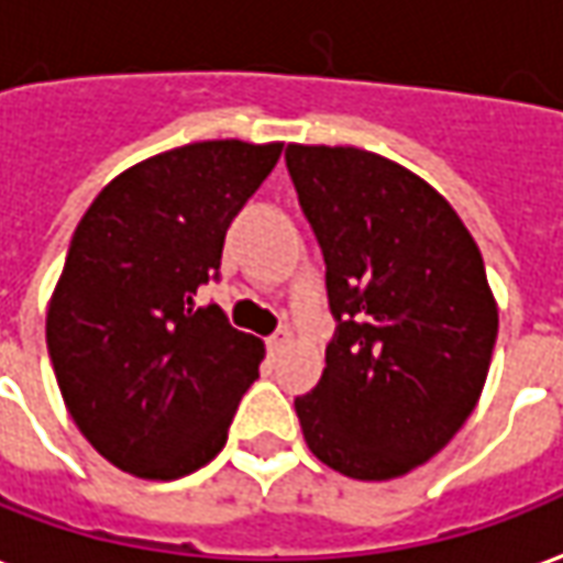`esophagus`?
Segmentation results:
<instances>
[{"mask_svg": "<svg viewBox=\"0 0 563 563\" xmlns=\"http://www.w3.org/2000/svg\"><path fill=\"white\" fill-rule=\"evenodd\" d=\"M265 344H268L271 356H274V353H280V350L289 344V329H277V332H274V335H271Z\"/></svg>", "mask_w": 563, "mask_h": 563, "instance_id": "obj_1", "label": "esophagus"}]
</instances>
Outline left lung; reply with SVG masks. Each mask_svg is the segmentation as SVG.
<instances>
[{"mask_svg": "<svg viewBox=\"0 0 563 563\" xmlns=\"http://www.w3.org/2000/svg\"><path fill=\"white\" fill-rule=\"evenodd\" d=\"M325 262L335 338L295 399L305 442L341 475L387 482L457 435L485 387L497 305L473 234L439 191L353 145H286Z\"/></svg>", "mask_w": 563, "mask_h": 563, "instance_id": "left-lung-1", "label": "left lung"}]
</instances>
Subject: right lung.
<instances>
[{
    "mask_svg": "<svg viewBox=\"0 0 563 563\" xmlns=\"http://www.w3.org/2000/svg\"><path fill=\"white\" fill-rule=\"evenodd\" d=\"M283 145L207 140L115 176L81 216L48 305V353L81 435L124 473L170 482L225 448L265 344L219 305L225 231Z\"/></svg>",
    "mask_w": 563,
    "mask_h": 563,
    "instance_id": "right-lung-1",
    "label": "right lung"
}]
</instances>
